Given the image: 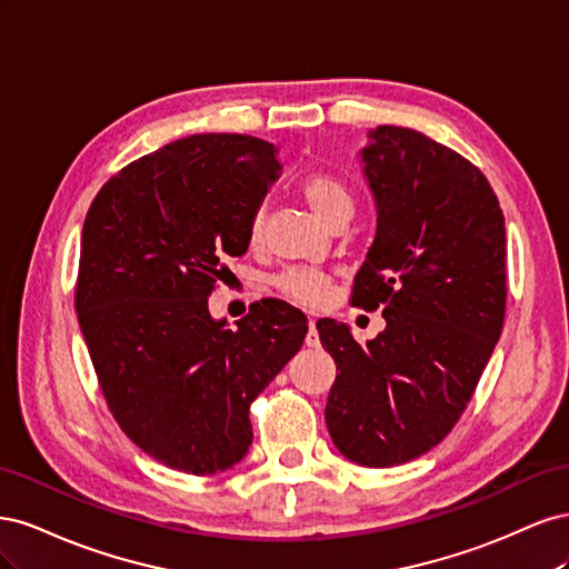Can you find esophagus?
<instances>
[{
	"label": "esophagus",
	"instance_id": "1",
	"mask_svg": "<svg viewBox=\"0 0 569 569\" xmlns=\"http://www.w3.org/2000/svg\"><path fill=\"white\" fill-rule=\"evenodd\" d=\"M306 347H320L318 330H316V318H308V335H306Z\"/></svg>",
	"mask_w": 569,
	"mask_h": 569
}]
</instances>
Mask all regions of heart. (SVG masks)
<instances>
[{"instance_id": "obj_1", "label": "heart", "mask_w": 569, "mask_h": 569, "mask_svg": "<svg viewBox=\"0 0 569 569\" xmlns=\"http://www.w3.org/2000/svg\"><path fill=\"white\" fill-rule=\"evenodd\" d=\"M301 197L308 203V209L313 216L325 222L327 228L332 226L335 220L353 213V199L349 187L343 184L339 178L330 173H311L301 182ZM263 228V211H258L251 218L249 226V239L256 244L261 239ZM274 289L282 291V295L291 301L303 303V306H320L325 303L327 295H330V278L320 270L311 268H289L278 278L272 280Z\"/></svg>"}]
</instances>
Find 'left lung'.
Here are the masks:
<instances>
[{
  "label": "left lung",
  "mask_w": 569,
  "mask_h": 569,
  "mask_svg": "<svg viewBox=\"0 0 569 569\" xmlns=\"http://www.w3.org/2000/svg\"><path fill=\"white\" fill-rule=\"evenodd\" d=\"M377 230L353 303L382 308L366 347L318 320L337 380L325 422L337 451L366 468L427 453L462 416L503 330L506 222L491 184L427 134L377 126L358 151Z\"/></svg>",
  "instance_id": "obj_1"
}]
</instances>
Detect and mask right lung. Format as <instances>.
<instances>
[{"label": "right lung", "instance_id": "add662e5", "mask_svg": "<svg viewBox=\"0 0 569 569\" xmlns=\"http://www.w3.org/2000/svg\"><path fill=\"white\" fill-rule=\"evenodd\" d=\"M280 170L256 137H182L120 170L84 218L76 311L101 391L144 453L187 475L247 456L249 406L308 332L284 301L256 303L232 330L209 313L220 261L247 253Z\"/></svg>", "mask_w": 569, "mask_h": 569}]
</instances>
